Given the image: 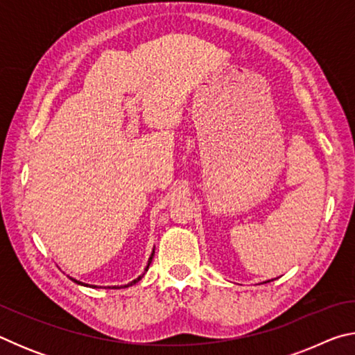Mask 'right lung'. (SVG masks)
Returning a JSON list of instances; mask_svg holds the SVG:
<instances>
[{
  "mask_svg": "<svg viewBox=\"0 0 355 355\" xmlns=\"http://www.w3.org/2000/svg\"><path fill=\"white\" fill-rule=\"evenodd\" d=\"M153 255H155V248H153V250H152V255L148 257V261H147V266H146V269H144V272L139 275V277H136L135 280H131L130 284H127V285H117V286H106V288H128V286H131V285H135V284H137V282H139L144 275H146V272L148 271V266H150V263H152V260H153ZM71 282H75L76 285H81V286H89V288H103V286H97V285H89V284H84V282H80V280H76V279H73V277H69Z\"/></svg>",
  "mask_w": 355,
  "mask_h": 355,
  "instance_id": "1",
  "label": "right lung"
}]
</instances>
